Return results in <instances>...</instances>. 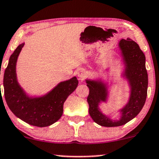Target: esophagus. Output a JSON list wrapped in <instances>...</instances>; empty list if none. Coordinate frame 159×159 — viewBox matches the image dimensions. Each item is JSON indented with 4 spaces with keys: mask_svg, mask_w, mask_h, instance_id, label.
Listing matches in <instances>:
<instances>
[{
    "mask_svg": "<svg viewBox=\"0 0 159 159\" xmlns=\"http://www.w3.org/2000/svg\"><path fill=\"white\" fill-rule=\"evenodd\" d=\"M77 75H78V77L79 78L80 80H84V78H85L86 75V71L83 69H80L77 72Z\"/></svg>",
    "mask_w": 159,
    "mask_h": 159,
    "instance_id": "obj_1",
    "label": "esophagus"
}]
</instances>
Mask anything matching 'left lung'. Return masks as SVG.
Masks as SVG:
<instances>
[{"mask_svg": "<svg viewBox=\"0 0 159 159\" xmlns=\"http://www.w3.org/2000/svg\"><path fill=\"white\" fill-rule=\"evenodd\" d=\"M118 46L125 65L122 76L128 80L130 89L128 102L120 110L121 116L119 120H111L99 108V104L107 100L108 92L106 84L98 80H86L89 89L87 97L89 115L94 122L104 127L123 125L133 120L143 108L148 94V78L144 53L138 44L130 38L120 40Z\"/></svg>", "mask_w": 159, "mask_h": 159, "instance_id": "left-lung-1", "label": "left lung"}]
</instances>
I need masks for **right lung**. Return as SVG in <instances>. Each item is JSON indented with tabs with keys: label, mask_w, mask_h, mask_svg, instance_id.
<instances>
[{
	"label": "right lung",
	"mask_w": 159,
	"mask_h": 159,
	"mask_svg": "<svg viewBox=\"0 0 159 159\" xmlns=\"http://www.w3.org/2000/svg\"><path fill=\"white\" fill-rule=\"evenodd\" d=\"M24 43L16 48L9 58L3 76L6 101L16 116L29 125L46 127L58 121L63 114V106L68 96L75 91L78 81L73 77L60 82L51 91L41 97H29L18 84L16 64Z\"/></svg>",
	"instance_id": "1"
}]
</instances>
